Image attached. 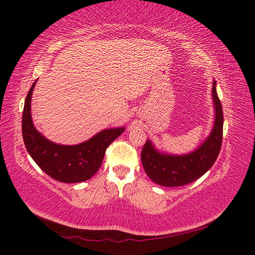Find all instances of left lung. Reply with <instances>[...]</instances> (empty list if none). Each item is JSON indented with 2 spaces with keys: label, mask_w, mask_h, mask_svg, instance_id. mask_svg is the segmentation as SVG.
<instances>
[{
  "label": "left lung",
  "mask_w": 255,
  "mask_h": 255,
  "mask_svg": "<svg viewBox=\"0 0 255 255\" xmlns=\"http://www.w3.org/2000/svg\"><path fill=\"white\" fill-rule=\"evenodd\" d=\"M212 92L216 111L214 128L204 143L195 152L174 156L158 153L149 140L144 143L141 150V163L145 173L154 183L167 187L183 186L198 180L214 165L222 142L223 113L215 82Z\"/></svg>",
  "instance_id": "1"
}]
</instances>
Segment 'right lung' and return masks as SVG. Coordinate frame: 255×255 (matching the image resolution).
<instances>
[{
    "instance_id": "obj_1",
    "label": "right lung",
    "mask_w": 255,
    "mask_h": 255,
    "mask_svg": "<svg viewBox=\"0 0 255 255\" xmlns=\"http://www.w3.org/2000/svg\"><path fill=\"white\" fill-rule=\"evenodd\" d=\"M36 82L25 98L22 114V135L28 154L52 179L64 183L89 180L101 167L105 151L125 128H109L76 145H61L49 141L35 128L30 116V99Z\"/></svg>"
}]
</instances>
